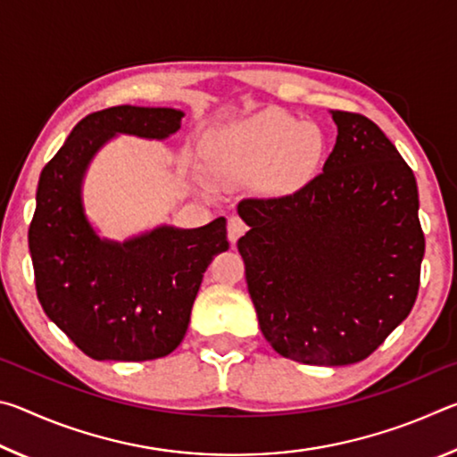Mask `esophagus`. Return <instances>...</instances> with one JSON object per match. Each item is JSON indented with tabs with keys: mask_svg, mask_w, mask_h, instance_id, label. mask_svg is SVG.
<instances>
[{
	"mask_svg": "<svg viewBox=\"0 0 457 457\" xmlns=\"http://www.w3.org/2000/svg\"><path fill=\"white\" fill-rule=\"evenodd\" d=\"M245 231H247V223L242 218H237V215H231L229 221H228V237H229V242L236 244L237 239L245 234Z\"/></svg>",
	"mask_w": 457,
	"mask_h": 457,
	"instance_id": "esophagus-1",
	"label": "esophagus"
}]
</instances>
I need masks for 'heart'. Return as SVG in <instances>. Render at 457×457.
<instances>
[{"label": "heart", "mask_w": 457, "mask_h": 457, "mask_svg": "<svg viewBox=\"0 0 457 457\" xmlns=\"http://www.w3.org/2000/svg\"><path fill=\"white\" fill-rule=\"evenodd\" d=\"M322 130L282 111H264L218 130L207 145L213 173L221 181L245 183L264 177L270 189H294L319 171Z\"/></svg>", "instance_id": "1"}]
</instances>
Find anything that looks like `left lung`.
Here are the masks:
<instances>
[{"instance_id":"left-lung-1","label":"left lung","mask_w":457,"mask_h":457,"mask_svg":"<svg viewBox=\"0 0 457 457\" xmlns=\"http://www.w3.org/2000/svg\"><path fill=\"white\" fill-rule=\"evenodd\" d=\"M332 120L322 173L237 205L262 335L286 359L327 367L367 359L407 319L425 253L411 167L370 119L332 111Z\"/></svg>"}]
</instances>
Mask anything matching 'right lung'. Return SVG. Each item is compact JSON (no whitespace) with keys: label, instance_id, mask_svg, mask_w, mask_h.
<instances>
[{"label":"right lung","instance_id":"1","mask_svg":"<svg viewBox=\"0 0 457 457\" xmlns=\"http://www.w3.org/2000/svg\"><path fill=\"white\" fill-rule=\"evenodd\" d=\"M175 108L111 106L72 129L42 169L28 242L37 300L48 319L96 361H151L173 353L213 256L226 252V220L197 229L157 228L125 244L100 239L84 218L80 185L90 159L117 133L167 138Z\"/></svg>","mask_w":457,"mask_h":457}]
</instances>
